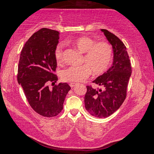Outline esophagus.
<instances>
[{"label":"esophagus","instance_id":"obj_1","mask_svg":"<svg viewBox=\"0 0 154 154\" xmlns=\"http://www.w3.org/2000/svg\"><path fill=\"white\" fill-rule=\"evenodd\" d=\"M75 85H76V83H72H72H70V84H69V86L72 88V87H74Z\"/></svg>","mask_w":154,"mask_h":154}]
</instances>
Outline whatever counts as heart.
<instances>
[{"label":"heart","mask_w":154,"mask_h":154,"mask_svg":"<svg viewBox=\"0 0 154 154\" xmlns=\"http://www.w3.org/2000/svg\"><path fill=\"white\" fill-rule=\"evenodd\" d=\"M65 44H72L85 53L81 66H73L63 70L61 79L67 82H81L89 76L91 72L100 75L106 71L111 62L112 48L106 42H98L91 37L82 36L73 40H67ZM55 59L59 63L63 62V46L58 44L54 50Z\"/></svg>","instance_id":"obj_1"}]
</instances>
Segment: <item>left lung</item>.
Returning a JSON list of instances; mask_svg holds the SVG:
<instances>
[{"instance_id":"left-lung-1","label":"left lung","mask_w":154,"mask_h":154,"mask_svg":"<svg viewBox=\"0 0 154 154\" xmlns=\"http://www.w3.org/2000/svg\"><path fill=\"white\" fill-rule=\"evenodd\" d=\"M101 31L112 46L113 62L106 72L93 81L104 89H95L91 86H87L85 105L91 115L105 118L119 109L124 102L132 67L124 44L107 30Z\"/></svg>"}]
</instances>
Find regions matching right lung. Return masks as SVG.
<instances>
[{
  "label": "right lung",
  "instance_id": "right-lung-1",
  "mask_svg": "<svg viewBox=\"0 0 154 154\" xmlns=\"http://www.w3.org/2000/svg\"><path fill=\"white\" fill-rule=\"evenodd\" d=\"M59 32L46 28L39 30L24 44L20 54L17 82L21 85L30 106L46 117L57 116L63 110L65 98L71 87L66 82L55 84L58 77L54 50L59 44Z\"/></svg>",
  "mask_w": 154,
  "mask_h": 154
}]
</instances>
